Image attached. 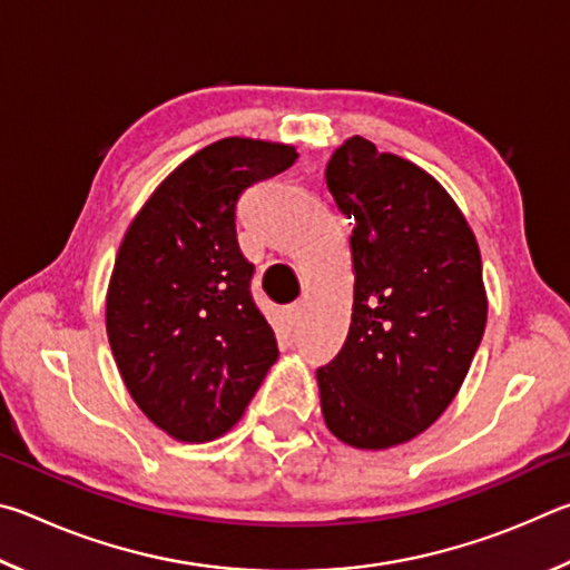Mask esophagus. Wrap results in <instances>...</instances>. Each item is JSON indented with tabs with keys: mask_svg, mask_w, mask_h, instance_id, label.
I'll use <instances>...</instances> for the list:
<instances>
[{
	"mask_svg": "<svg viewBox=\"0 0 570 570\" xmlns=\"http://www.w3.org/2000/svg\"><path fill=\"white\" fill-rule=\"evenodd\" d=\"M302 316H304V304L296 302V304L284 308V322L288 324V330H296L298 322H302Z\"/></svg>",
	"mask_w": 570,
	"mask_h": 570,
	"instance_id": "esophagus-1",
	"label": "esophagus"
}]
</instances>
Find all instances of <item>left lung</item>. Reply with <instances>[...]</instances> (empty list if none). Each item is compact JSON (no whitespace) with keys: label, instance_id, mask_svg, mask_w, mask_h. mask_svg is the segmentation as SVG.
I'll list each match as a JSON object with an SVG mask.
<instances>
[{"label":"left lung","instance_id":"obj_1","mask_svg":"<svg viewBox=\"0 0 570 570\" xmlns=\"http://www.w3.org/2000/svg\"><path fill=\"white\" fill-rule=\"evenodd\" d=\"M354 218L352 324L316 372L326 428L356 450L417 438L455 400L488 322L475 234L428 170L360 135L326 163Z\"/></svg>","mask_w":570,"mask_h":570}]
</instances>
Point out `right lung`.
<instances>
[{
    "instance_id": "1",
    "label": "right lung",
    "mask_w": 570,
    "mask_h": 570,
    "mask_svg": "<svg viewBox=\"0 0 570 570\" xmlns=\"http://www.w3.org/2000/svg\"><path fill=\"white\" fill-rule=\"evenodd\" d=\"M294 146L224 138L193 153L130 220L105 296L110 350L142 414L180 442L234 428L276 362L236 240L248 186L286 170Z\"/></svg>"
}]
</instances>
